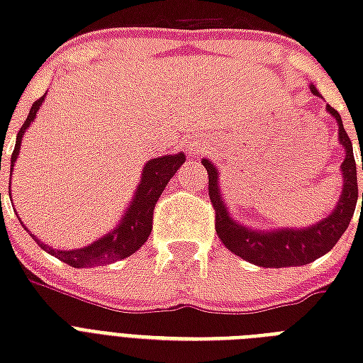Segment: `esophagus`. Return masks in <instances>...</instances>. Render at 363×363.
<instances>
[{
  "instance_id": "esophagus-1",
  "label": "esophagus",
  "mask_w": 363,
  "mask_h": 363,
  "mask_svg": "<svg viewBox=\"0 0 363 363\" xmlns=\"http://www.w3.org/2000/svg\"><path fill=\"white\" fill-rule=\"evenodd\" d=\"M190 150H192V152H201V141H194Z\"/></svg>"
}]
</instances>
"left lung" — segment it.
<instances>
[{"label":"left lung","mask_w":363,"mask_h":363,"mask_svg":"<svg viewBox=\"0 0 363 363\" xmlns=\"http://www.w3.org/2000/svg\"><path fill=\"white\" fill-rule=\"evenodd\" d=\"M311 92L322 98L315 84H309ZM326 111L335 118L339 125V143L345 148V160L341 164L343 175V188L337 199L335 209L307 228H271V230H258L235 220L228 209L226 201L222 198L220 184H218V167L209 158L201 160L205 169L209 173V198L213 201L216 215V233L228 250L238 254L239 258L247 259L259 267H296L315 262L326 252H330L339 238L347 232L352 215H354L358 198L362 199L363 192L358 196V179H356V162L352 152V143L343 128V121L333 107L326 105ZM363 171V158H362Z\"/></svg>","instance_id":"obj_1"}]
</instances>
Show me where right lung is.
<instances>
[{
    "mask_svg": "<svg viewBox=\"0 0 363 363\" xmlns=\"http://www.w3.org/2000/svg\"><path fill=\"white\" fill-rule=\"evenodd\" d=\"M45 98H47V94L31 105L30 115H28L24 125L20 128L18 135H16V145H14L13 156H11V177H13L14 164H16L20 147H22V137H24L26 130H30V125L35 121L37 111L41 109ZM184 160H186L184 152L165 154V156H160V158L148 160L145 167H143L139 184H137L135 192H133L130 205L125 207L121 222L109 233H105V235H101V238L92 241L86 247L71 248V250H56V248L45 245L41 239H37L33 233H30V235L35 239L37 245L45 252L52 254L58 259H62L64 264L71 265V267H79V269L101 264H113V262L128 258L135 250H139L148 239V235H150L154 205H156L158 198L165 190L171 177L175 175L177 169L184 164Z\"/></svg>",
    "mask_w": 363,
    "mask_h": 363,
    "instance_id": "obj_1",
    "label": "right lung"
}]
</instances>
